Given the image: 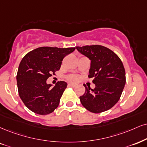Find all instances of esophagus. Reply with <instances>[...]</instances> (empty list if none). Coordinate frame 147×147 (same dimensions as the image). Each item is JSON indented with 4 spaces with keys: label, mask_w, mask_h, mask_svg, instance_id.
<instances>
[{
    "label": "esophagus",
    "mask_w": 147,
    "mask_h": 147,
    "mask_svg": "<svg viewBox=\"0 0 147 147\" xmlns=\"http://www.w3.org/2000/svg\"><path fill=\"white\" fill-rule=\"evenodd\" d=\"M76 86V85L72 84V83H69L68 84V86H71V87H75Z\"/></svg>",
    "instance_id": "34e87169"
}]
</instances>
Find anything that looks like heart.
<instances>
[{"label": "heart", "instance_id": "b5f03b06", "mask_svg": "<svg viewBox=\"0 0 147 147\" xmlns=\"http://www.w3.org/2000/svg\"><path fill=\"white\" fill-rule=\"evenodd\" d=\"M68 80L69 81H71V82H76V81L78 80V76L76 75L69 76L68 77Z\"/></svg>", "mask_w": 147, "mask_h": 147}]
</instances>
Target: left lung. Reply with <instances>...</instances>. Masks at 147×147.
<instances>
[{
  "instance_id": "1",
  "label": "left lung",
  "mask_w": 147,
  "mask_h": 147,
  "mask_svg": "<svg viewBox=\"0 0 147 147\" xmlns=\"http://www.w3.org/2000/svg\"><path fill=\"white\" fill-rule=\"evenodd\" d=\"M80 53L90 60L89 78H93L95 88L85 87L80 97L81 104L93 113L110 109L118 102L125 84V71L122 61L113 51L106 47L93 45L76 46Z\"/></svg>"
}]
</instances>
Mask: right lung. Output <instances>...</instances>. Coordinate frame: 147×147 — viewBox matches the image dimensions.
Wrapping results in <instances>:
<instances>
[{
  "label": "right lung",
  "mask_w": 147,
  "mask_h": 147,
  "mask_svg": "<svg viewBox=\"0 0 147 147\" xmlns=\"http://www.w3.org/2000/svg\"><path fill=\"white\" fill-rule=\"evenodd\" d=\"M75 49L40 47L22 59L16 76L18 93L25 106L32 112L46 115L59 106L67 84L60 81L52 87L46 80L60 69L64 57Z\"/></svg>",
  "instance_id": "right-lung-1"
}]
</instances>
